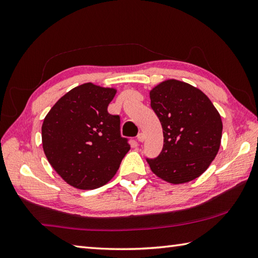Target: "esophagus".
Returning a JSON list of instances; mask_svg holds the SVG:
<instances>
[{
    "instance_id": "obj_1",
    "label": "esophagus",
    "mask_w": 258,
    "mask_h": 258,
    "mask_svg": "<svg viewBox=\"0 0 258 258\" xmlns=\"http://www.w3.org/2000/svg\"><path fill=\"white\" fill-rule=\"evenodd\" d=\"M138 141H139V142H143V141H144V134H143V133H139V135H138Z\"/></svg>"
}]
</instances>
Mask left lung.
<instances>
[{
	"label": "left lung",
	"mask_w": 258,
	"mask_h": 258,
	"mask_svg": "<svg viewBox=\"0 0 258 258\" xmlns=\"http://www.w3.org/2000/svg\"><path fill=\"white\" fill-rule=\"evenodd\" d=\"M150 97L164 136L160 155L146 158L152 172L172 184L197 178L220 150V113L201 90L177 80L162 82Z\"/></svg>",
	"instance_id": "8db88e82"
}]
</instances>
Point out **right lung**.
I'll return each mask as SVG.
<instances>
[{"label":"right lung","instance_id":"obj_1","mask_svg":"<svg viewBox=\"0 0 258 258\" xmlns=\"http://www.w3.org/2000/svg\"><path fill=\"white\" fill-rule=\"evenodd\" d=\"M116 90L85 83L54 104L42 125L48 163L65 182L80 189L106 184L130 151L120 136L118 115L107 112Z\"/></svg>","mask_w":258,"mask_h":258}]
</instances>
